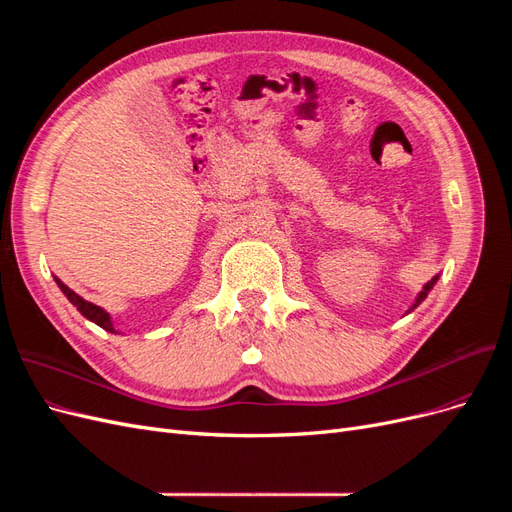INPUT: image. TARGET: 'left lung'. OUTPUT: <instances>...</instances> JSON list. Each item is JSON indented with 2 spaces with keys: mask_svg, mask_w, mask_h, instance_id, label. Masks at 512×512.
Here are the masks:
<instances>
[{
  "mask_svg": "<svg viewBox=\"0 0 512 512\" xmlns=\"http://www.w3.org/2000/svg\"><path fill=\"white\" fill-rule=\"evenodd\" d=\"M438 277H440V275H436V277H431V280H429V282H427V284L423 286V290H421V292H418V297H416V301L412 303V307L408 309V312H406V314H410V312H412V309H416L418 305H421V303H423V301L427 299V294H429V290H431L433 286H436V282H438Z\"/></svg>",
  "mask_w": 512,
  "mask_h": 512,
  "instance_id": "8db88e82",
  "label": "left lung"
}]
</instances>
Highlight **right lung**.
Returning a JSON list of instances; mask_svg holds the SVG:
<instances>
[{"mask_svg": "<svg viewBox=\"0 0 512 512\" xmlns=\"http://www.w3.org/2000/svg\"><path fill=\"white\" fill-rule=\"evenodd\" d=\"M55 282H57V286L61 288V292L66 294L68 297V301L79 309V312L87 318V320H91V322H96L98 327H102L104 331H108V333H119L115 327H113V320H111V314L106 312V309H102L100 305H94V303H89V301H85L83 297H79V294H76L74 290H70L64 282L59 280V277H55Z\"/></svg>", "mask_w": 512, "mask_h": 512, "instance_id": "obj_1", "label": "right lung"}]
</instances>
